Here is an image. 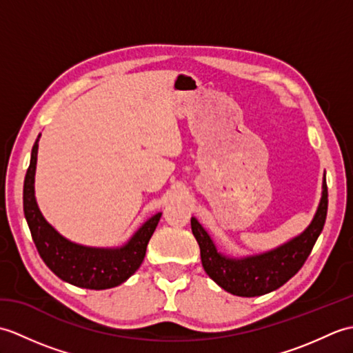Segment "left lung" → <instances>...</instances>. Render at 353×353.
<instances>
[{"label": "left lung", "instance_id": "1", "mask_svg": "<svg viewBox=\"0 0 353 353\" xmlns=\"http://www.w3.org/2000/svg\"><path fill=\"white\" fill-rule=\"evenodd\" d=\"M326 214L327 185L325 177L320 205L308 229L272 252L243 259L228 258L216 252L212 239L196 219H191V229L199 243L201 265L208 276L230 294L254 297L282 287L303 267L323 230Z\"/></svg>", "mask_w": 353, "mask_h": 353}]
</instances>
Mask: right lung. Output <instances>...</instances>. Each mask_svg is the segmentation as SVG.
<instances>
[{"mask_svg": "<svg viewBox=\"0 0 353 353\" xmlns=\"http://www.w3.org/2000/svg\"><path fill=\"white\" fill-rule=\"evenodd\" d=\"M37 141L24 181V215L37 252L45 264L62 281L80 288L106 290L125 282L137 272L145 256L147 244L161 220L156 214L119 249H95L74 244L45 221L34 199V171Z\"/></svg>", "mask_w": 353, "mask_h": 353, "instance_id": "1", "label": "right lung"}]
</instances>
